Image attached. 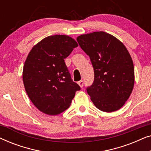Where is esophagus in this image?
<instances>
[{
	"mask_svg": "<svg viewBox=\"0 0 151 151\" xmlns=\"http://www.w3.org/2000/svg\"><path fill=\"white\" fill-rule=\"evenodd\" d=\"M78 84H79L81 88H82L84 86V81H83V80H80V81H79V82H78Z\"/></svg>",
	"mask_w": 151,
	"mask_h": 151,
	"instance_id": "obj_1",
	"label": "esophagus"
}]
</instances>
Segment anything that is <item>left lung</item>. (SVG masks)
I'll return each mask as SVG.
<instances>
[{"label": "left lung", "instance_id": "8db88e82", "mask_svg": "<svg viewBox=\"0 0 151 151\" xmlns=\"http://www.w3.org/2000/svg\"><path fill=\"white\" fill-rule=\"evenodd\" d=\"M77 41L94 69V81L86 88L91 100L104 112L117 111L131 96L135 82L133 63L127 49L104 32L81 35Z\"/></svg>", "mask_w": 151, "mask_h": 151}]
</instances>
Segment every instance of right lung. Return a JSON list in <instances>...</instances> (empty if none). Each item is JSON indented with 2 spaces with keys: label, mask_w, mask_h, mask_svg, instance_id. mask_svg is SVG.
I'll list each match as a JSON object with an SVG mask.
<instances>
[{
  "label": "right lung",
  "mask_w": 151,
  "mask_h": 151,
  "mask_svg": "<svg viewBox=\"0 0 151 151\" xmlns=\"http://www.w3.org/2000/svg\"><path fill=\"white\" fill-rule=\"evenodd\" d=\"M78 46L71 37L53 35L42 39L28 54L22 80L29 98L41 112L50 115L63 113L80 90L65 63Z\"/></svg>",
  "instance_id": "right-lung-1"
}]
</instances>
